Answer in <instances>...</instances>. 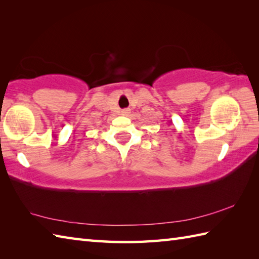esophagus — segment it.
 Listing matches in <instances>:
<instances>
[{
	"label": "esophagus",
	"mask_w": 259,
	"mask_h": 259,
	"mask_svg": "<svg viewBox=\"0 0 259 259\" xmlns=\"http://www.w3.org/2000/svg\"><path fill=\"white\" fill-rule=\"evenodd\" d=\"M121 113H122V115H128L130 113V110L128 109H123L122 111H121Z\"/></svg>",
	"instance_id": "esophagus-1"
}]
</instances>
